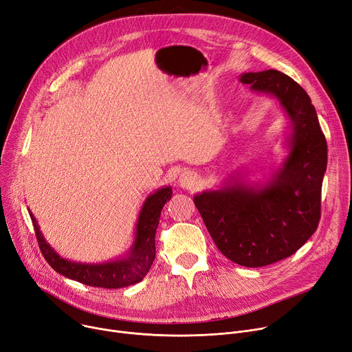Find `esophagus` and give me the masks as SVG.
Returning a JSON list of instances; mask_svg holds the SVG:
<instances>
[{"mask_svg":"<svg viewBox=\"0 0 352 352\" xmlns=\"http://www.w3.org/2000/svg\"><path fill=\"white\" fill-rule=\"evenodd\" d=\"M179 184L183 189H195L199 184V176L196 172L186 170L179 176Z\"/></svg>","mask_w":352,"mask_h":352,"instance_id":"1","label":"esophagus"}]
</instances>
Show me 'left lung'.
Listing matches in <instances>:
<instances>
[{
    "label": "left lung",
    "instance_id": "8db88e82",
    "mask_svg": "<svg viewBox=\"0 0 352 352\" xmlns=\"http://www.w3.org/2000/svg\"><path fill=\"white\" fill-rule=\"evenodd\" d=\"M241 84L278 99L290 119V155L263 188L240 182L193 197L217 249L244 267H263L294 254L317 230L327 142L307 92L288 75L247 72Z\"/></svg>",
    "mask_w": 352,
    "mask_h": 352
}]
</instances>
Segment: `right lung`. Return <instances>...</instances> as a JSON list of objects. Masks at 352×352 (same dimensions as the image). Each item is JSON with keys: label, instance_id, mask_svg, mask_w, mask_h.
Listing matches in <instances>:
<instances>
[{"label": "right lung", "instance_id": "obj_1", "mask_svg": "<svg viewBox=\"0 0 352 352\" xmlns=\"http://www.w3.org/2000/svg\"><path fill=\"white\" fill-rule=\"evenodd\" d=\"M170 197V186L157 189L153 195L148 196L139 213L135 241L128 256L103 264H82L62 258L47 243L43 233L39 232V226L34 214L30 210L28 212L39 249L43 252L44 258L56 273L91 287L122 288L142 281L143 277L148 274L156 256L155 234L160 220V213L164 203L169 201Z\"/></svg>", "mask_w": 352, "mask_h": 352}]
</instances>
